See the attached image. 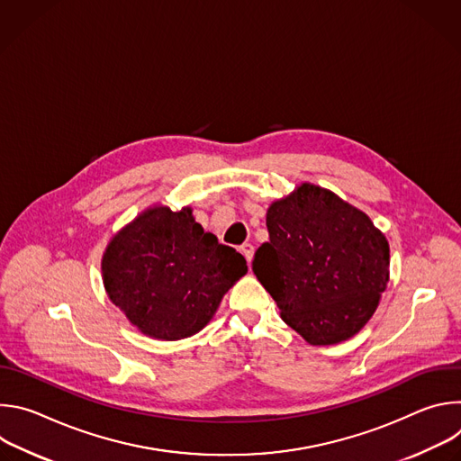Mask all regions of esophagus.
Masks as SVG:
<instances>
[{
  "instance_id": "34e87169",
  "label": "esophagus",
  "mask_w": 461,
  "mask_h": 461,
  "mask_svg": "<svg viewBox=\"0 0 461 461\" xmlns=\"http://www.w3.org/2000/svg\"><path fill=\"white\" fill-rule=\"evenodd\" d=\"M253 251H255V248L251 246V244H242L240 246V253L246 257V260H248V265H251V258H253Z\"/></svg>"
}]
</instances>
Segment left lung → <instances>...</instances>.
Segmentation results:
<instances>
[{
    "instance_id": "1",
    "label": "left lung",
    "mask_w": 461,
    "mask_h": 461,
    "mask_svg": "<svg viewBox=\"0 0 461 461\" xmlns=\"http://www.w3.org/2000/svg\"><path fill=\"white\" fill-rule=\"evenodd\" d=\"M267 226L270 240L251 268L283 321L310 345L356 336L388 283L384 235L366 213L308 182L268 208Z\"/></svg>"
}]
</instances>
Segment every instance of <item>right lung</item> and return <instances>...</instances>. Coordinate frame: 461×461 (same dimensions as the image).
I'll list each match as a JSON object with an SVG mask.
<instances>
[{
    "instance_id": "right-lung-1",
    "label": "right lung",
    "mask_w": 461,
    "mask_h": 461,
    "mask_svg": "<svg viewBox=\"0 0 461 461\" xmlns=\"http://www.w3.org/2000/svg\"><path fill=\"white\" fill-rule=\"evenodd\" d=\"M246 272V258L194 222L191 208L142 212L102 257L113 304L142 334L162 341L201 332Z\"/></svg>"
}]
</instances>
